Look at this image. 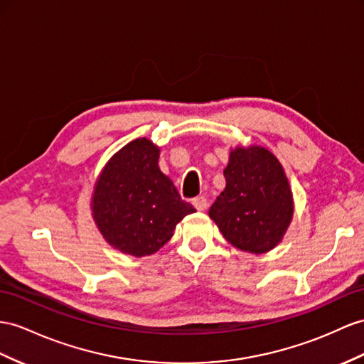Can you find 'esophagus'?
Instances as JSON below:
<instances>
[{
  "instance_id": "obj_1",
  "label": "esophagus",
  "mask_w": 364,
  "mask_h": 364,
  "mask_svg": "<svg viewBox=\"0 0 364 364\" xmlns=\"http://www.w3.org/2000/svg\"><path fill=\"white\" fill-rule=\"evenodd\" d=\"M192 204H193V208L197 209V210H204V209L208 208V198L204 197V195H200V197L193 198Z\"/></svg>"
}]
</instances>
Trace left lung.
Returning <instances> with one entry per match:
<instances>
[{"label": "left lung", "mask_w": 364, "mask_h": 364, "mask_svg": "<svg viewBox=\"0 0 364 364\" xmlns=\"http://www.w3.org/2000/svg\"><path fill=\"white\" fill-rule=\"evenodd\" d=\"M226 188L209 209L230 245L264 254L283 240L294 215L292 191L283 166L262 146L235 147L225 169Z\"/></svg>", "instance_id": "left-lung-1"}]
</instances>
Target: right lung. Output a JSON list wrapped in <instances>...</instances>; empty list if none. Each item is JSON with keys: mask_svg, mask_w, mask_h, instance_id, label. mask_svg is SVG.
<instances>
[{"mask_svg": "<svg viewBox=\"0 0 364 364\" xmlns=\"http://www.w3.org/2000/svg\"><path fill=\"white\" fill-rule=\"evenodd\" d=\"M160 147L136 138L110 158L92 195V217L107 243L119 252L155 254L175 226L195 209L158 167Z\"/></svg>", "mask_w": 364, "mask_h": 364, "instance_id": "add662e5", "label": "right lung"}]
</instances>
